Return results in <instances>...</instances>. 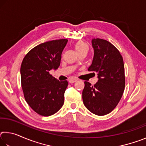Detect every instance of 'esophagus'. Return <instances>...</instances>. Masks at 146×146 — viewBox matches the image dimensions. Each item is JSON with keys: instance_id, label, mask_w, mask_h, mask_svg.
Returning <instances> with one entry per match:
<instances>
[{"instance_id": "1", "label": "esophagus", "mask_w": 146, "mask_h": 146, "mask_svg": "<svg viewBox=\"0 0 146 146\" xmlns=\"http://www.w3.org/2000/svg\"><path fill=\"white\" fill-rule=\"evenodd\" d=\"M77 80V79L76 78H70L69 79V82H70V83H73V82H76V81Z\"/></svg>"}]
</instances>
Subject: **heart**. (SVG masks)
<instances>
[{"instance_id": "obj_1", "label": "heart", "mask_w": 146, "mask_h": 146, "mask_svg": "<svg viewBox=\"0 0 146 146\" xmlns=\"http://www.w3.org/2000/svg\"><path fill=\"white\" fill-rule=\"evenodd\" d=\"M75 48L77 53L80 52V51H86L88 52V49H89L88 44L85 42H84L82 41H79L77 43H76L75 46Z\"/></svg>"}]
</instances>
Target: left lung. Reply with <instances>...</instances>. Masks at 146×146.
<instances>
[{"label": "left lung", "instance_id": "1", "mask_svg": "<svg viewBox=\"0 0 146 146\" xmlns=\"http://www.w3.org/2000/svg\"><path fill=\"white\" fill-rule=\"evenodd\" d=\"M92 46L94 57L88 71L97 72L98 80L94 86L85 81L82 99L90 111L103 116L111 112L122 97L124 64L120 51L110 42L93 38Z\"/></svg>", "mask_w": 146, "mask_h": 146}]
</instances>
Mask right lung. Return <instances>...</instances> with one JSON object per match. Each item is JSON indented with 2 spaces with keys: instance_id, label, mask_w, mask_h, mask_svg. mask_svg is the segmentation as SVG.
<instances>
[{
  "instance_id": "add662e5",
  "label": "right lung",
  "mask_w": 146,
  "mask_h": 146,
  "mask_svg": "<svg viewBox=\"0 0 146 146\" xmlns=\"http://www.w3.org/2000/svg\"><path fill=\"white\" fill-rule=\"evenodd\" d=\"M67 42V39H59L42 43L31 49L22 62L21 86L24 98L41 116L55 114L64 104L68 81L58 80L49 71L59 67Z\"/></svg>"
}]
</instances>
